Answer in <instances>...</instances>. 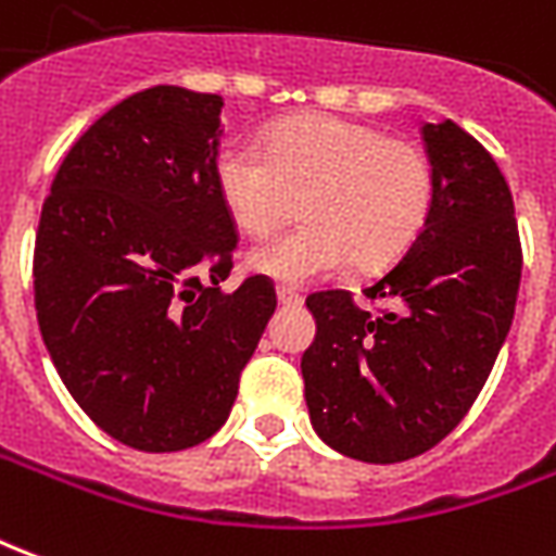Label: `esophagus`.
<instances>
[{"label":"esophagus","instance_id":"1","mask_svg":"<svg viewBox=\"0 0 556 556\" xmlns=\"http://www.w3.org/2000/svg\"><path fill=\"white\" fill-rule=\"evenodd\" d=\"M275 296H278V302H281V305H299V302H302V296H299L296 290H293V287H275Z\"/></svg>","mask_w":556,"mask_h":556}]
</instances>
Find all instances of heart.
Here are the masks:
<instances>
[{"label": "heart", "mask_w": 556, "mask_h": 556, "mask_svg": "<svg viewBox=\"0 0 556 556\" xmlns=\"http://www.w3.org/2000/svg\"><path fill=\"white\" fill-rule=\"evenodd\" d=\"M215 188L248 236L275 230L299 200L305 222L248 251V269L287 285L353 260L359 269L392 266L434 206V170L419 146L329 113L275 125L263 149L230 140L215 159Z\"/></svg>", "instance_id": "heart-1"}]
</instances>
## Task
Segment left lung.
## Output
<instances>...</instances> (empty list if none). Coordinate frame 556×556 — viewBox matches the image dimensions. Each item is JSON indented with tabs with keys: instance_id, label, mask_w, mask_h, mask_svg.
Here are the masks:
<instances>
[{
	"instance_id": "left-lung-1",
	"label": "left lung",
	"mask_w": 556,
	"mask_h": 556,
	"mask_svg": "<svg viewBox=\"0 0 556 556\" xmlns=\"http://www.w3.org/2000/svg\"><path fill=\"white\" fill-rule=\"evenodd\" d=\"M434 206L413 248L368 299L311 293L317 323L302 356L311 425L326 446L368 460L416 458L464 419L509 334L521 285L511 191L488 149L452 119L425 122Z\"/></svg>"
}]
</instances>
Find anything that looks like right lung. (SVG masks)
Wrapping results in <instances>:
<instances>
[{
	"label": "right lung",
	"instance_id": "obj_1",
	"mask_svg": "<svg viewBox=\"0 0 556 556\" xmlns=\"http://www.w3.org/2000/svg\"><path fill=\"white\" fill-rule=\"evenodd\" d=\"M222 96L152 86L62 161L35 236V311L71 397L113 440L179 452L215 434L275 314L218 200Z\"/></svg>",
	"mask_w": 556,
	"mask_h": 556
}]
</instances>
